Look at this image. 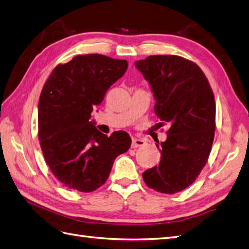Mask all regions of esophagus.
<instances>
[{"instance_id":"34e87169","label":"esophagus","mask_w":249,"mask_h":249,"mask_svg":"<svg viewBox=\"0 0 249 249\" xmlns=\"http://www.w3.org/2000/svg\"><path fill=\"white\" fill-rule=\"evenodd\" d=\"M145 142L141 139H138V138H132V141H131V148H137V147H140L143 146Z\"/></svg>"}]
</instances>
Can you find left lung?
<instances>
[{"mask_svg":"<svg viewBox=\"0 0 249 249\" xmlns=\"http://www.w3.org/2000/svg\"><path fill=\"white\" fill-rule=\"evenodd\" d=\"M152 86L155 113L167 124L165 142L156 143L159 165L142 174L148 188L175 194L191 186L208 162L215 131V101L195 62L177 55H154L136 62Z\"/></svg>","mask_w":249,"mask_h":249,"instance_id":"obj_1","label":"left lung"}]
</instances>
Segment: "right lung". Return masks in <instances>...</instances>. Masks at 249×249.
<instances>
[{
	"label": "right lung",
	"instance_id": "add662e5",
	"mask_svg": "<svg viewBox=\"0 0 249 249\" xmlns=\"http://www.w3.org/2000/svg\"><path fill=\"white\" fill-rule=\"evenodd\" d=\"M126 60L78 55L52 71L38 104V139L46 164L63 186L78 192L102 187L119 155L128 151L126 131L106 136L91 112L127 70Z\"/></svg>",
	"mask_w": 249,
	"mask_h": 249
}]
</instances>
